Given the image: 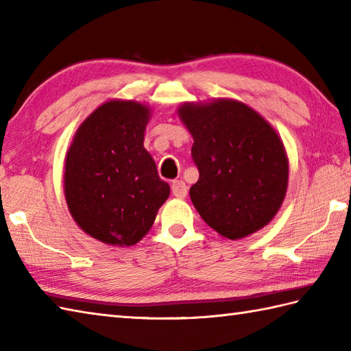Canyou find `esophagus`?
<instances>
[{"instance_id": "1", "label": "esophagus", "mask_w": 351, "mask_h": 351, "mask_svg": "<svg viewBox=\"0 0 351 351\" xmlns=\"http://www.w3.org/2000/svg\"><path fill=\"white\" fill-rule=\"evenodd\" d=\"M171 193H173V196L178 199H184L187 196V185H185L184 181H173L171 182Z\"/></svg>"}]
</instances>
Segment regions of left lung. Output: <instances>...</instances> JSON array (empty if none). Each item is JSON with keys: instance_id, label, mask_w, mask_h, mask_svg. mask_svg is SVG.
I'll return each mask as SVG.
<instances>
[{"instance_id": "obj_1", "label": "left lung", "mask_w": 351, "mask_h": 351, "mask_svg": "<svg viewBox=\"0 0 351 351\" xmlns=\"http://www.w3.org/2000/svg\"><path fill=\"white\" fill-rule=\"evenodd\" d=\"M178 114L195 140L199 181L190 197L206 225L229 240L268 225L288 187L287 152L273 126L234 99L185 102Z\"/></svg>"}]
</instances>
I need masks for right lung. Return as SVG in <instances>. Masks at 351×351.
Listing matches in <instances>:
<instances>
[{
    "label": "right lung",
    "instance_id": "right-lung-1",
    "mask_svg": "<svg viewBox=\"0 0 351 351\" xmlns=\"http://www.w3.org/2000/svg\"><path fill=\"white\" fill-rule=\"evenodd\" d=\"M151 108L108 101L80 125L64 161V196L77 225L111 245H134L170 195L145 146Z\"/></svg>",
    "mask_w": 351,
    "mask_h": 351
}]
</instances>
